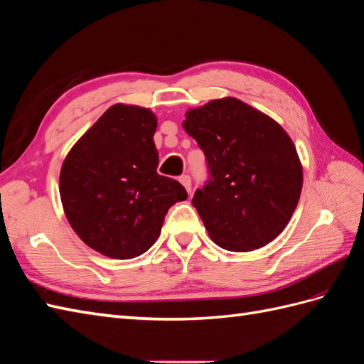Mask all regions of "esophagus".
<instances>
[{
    "instance_id": "1",
    "label": "esophagus",
    "mask_w": 364,
    "mask_h": 364,
    "mask_svg": "<svg viewBox=\"0 0 364 364\" xmlns=\"http://www.w3.org/2000/svg\"><path fill=\"white\" fill-rule=\"evenodd\" d=\"M179 181L185 187V190H187V193H191V177L188 174H183V176H181Z\"/></svg>"
}]
</instances>
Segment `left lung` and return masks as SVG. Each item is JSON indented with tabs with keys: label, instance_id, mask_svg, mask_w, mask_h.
Segmentation results:
<instances>
[{
	"label": "left lung",
	"instance_id": "left-lung-1",
	"mask_svg": "<svg viewBox=\"0 0 364 364\" xmlns=\"http://www.w3.org/2000/svg\"><path fill=\"white\" fill-rule=\"evenodd\" d=\"M182 127L208 164L210 181L191 202L215 244L250 252L273 241L303 188V166L287 132L235 97L187 111Z\"/></svg>",
	"mask_w": 364,
	"mask_h": 364
}]
</instances>
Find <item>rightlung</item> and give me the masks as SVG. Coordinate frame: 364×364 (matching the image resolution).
<instances>
[{
  "mask_svg": "<svg viewBox=\"0 0 364 364\" xmlns=\"http://www.w3.org/2000/svg\"><path fill=\"white\" fill-rule=\"evenodd\" d=\"M157 117L136 105H112L70 148L60 171V198L82 241L108 258L145 253L168 208L187 199L182 185L157 174Z\"/></svg>",
  "mask_w": 364,
  "mask_h": 364,
  "instance_id": "add662e5",
  "label": "right lung"
}]
</instances>
